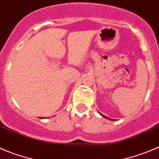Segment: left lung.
<instances>
[{
    "instance_id": "left-lung-1",
    "label": "left lung",
    "mask_w": 159,
    "mask_h": 159,
    "mask_svg": "<svg viewBox=\"0 0 159 159\" xmlns=\"http://www.w3.org/2000/svg\"><path fill=\"white\" fill-rule=\"evenodd\" d=\"M100 115H101V114H100ZM102 115V116H103V117H104V118H107V117L105 116V115ZM111 120H112V119H111Z\"/></svg>"
}]
</instances>
